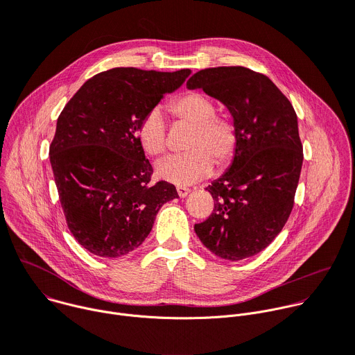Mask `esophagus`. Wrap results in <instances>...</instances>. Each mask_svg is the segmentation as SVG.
I'll return each instance as SVG.
<instances>
[{
  "mask_svg": "<svg viewBox=\"0 0 355 355\" xmlns=\"http://www.w3.org/2000/svg\"><path fill=\"white\" fill-rule=\"evenodd\" d=\"M189 188H185V187H177V193L180 195V198H185L188 193H189Z\"/></svg>",
  "mask_w": 355,
  "mask_h": 355,
  "instance_id": "obj_1",
  "label": "esophagus"
}]
</instances>
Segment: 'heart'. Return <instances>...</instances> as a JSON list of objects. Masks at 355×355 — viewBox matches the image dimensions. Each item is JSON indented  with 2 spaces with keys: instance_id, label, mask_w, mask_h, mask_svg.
I'll return each mask as SVG.
<instances>
[{
  "instance_id": "b5f03b06",
  "label": "heart",
  "mask_w": 355,
  "mask_h": 355,
  "mask_svg": "<svg viewBox=\"0 0 355 355\" xmlns=\"http://www.w3.org/2000/svg\"><path fill=\"white\" fill-rule=\"evenodd\" d=\"M175 122L188 125L191 132L184 143L185 153L159 163L157 174L178 187L191 185L209 177L214 164L219 171L233 163L240 133L236 121L218 114L214 101L196 91H188L168 104ZM137 141L146 155L160 157L167 150V123L159 108H151L137 125Z\"/></svg>"
}]
</instances>
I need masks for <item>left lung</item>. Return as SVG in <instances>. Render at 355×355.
Masks as SVG:
<instances>
[{
    "label": "left lung",
    "mask_w": 355,
    "mask_h": 355,
    "mask_svg": "<svg viewBox=\"0 0 355 355\" xmlns=\"http://www.w3.org/2000/svg\"><path fill=\"white\" fill-rule=\"evenodd\" d=\"M187 88L223 103L240 133L230 168L207 187L214 212L195 233L223 260L256 256L279 234L295 204L303 162L296 112L267 76L241 66L200 70Z\"/></svg>",
    "instance_id": "1"
}]
</instances>
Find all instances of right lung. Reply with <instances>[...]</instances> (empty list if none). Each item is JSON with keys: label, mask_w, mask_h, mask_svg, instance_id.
<instances>
[{"label": "right lung", "mask_w": 355, "mask_h": 355, "mask_svg": "<svg viewBox=\"0 0 355 355\" xmlns=\"http://www.w3.org/2000/svg\"><path fill=\"white\" fill-rule=\"evenodd\" d=\"M191 74L116 67L87 80L66 104L49 148L59 199L74 239L92 254L123 257L178 196L167 181L150 185L153 167L137 125Z\"/></svg>", "instance_id": "1"}]
</instances>
